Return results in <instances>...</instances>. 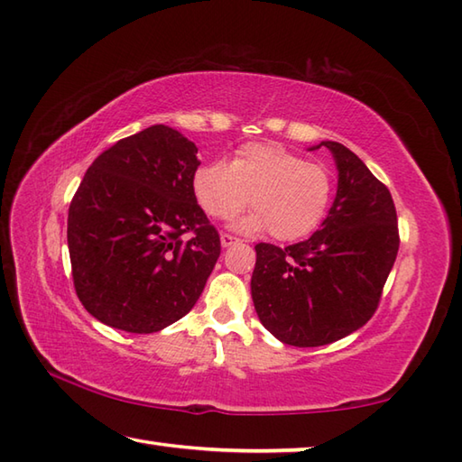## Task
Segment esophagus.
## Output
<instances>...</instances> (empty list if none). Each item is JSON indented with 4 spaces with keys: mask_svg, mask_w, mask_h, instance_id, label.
Listing matches in <instances>:
<instances>
[{
    "mask_svg": "<svg viewBox=\"0 0 462 462\" xmlns=\"http://www.w3.org/2000/svg\"><path fill=\"white\" fill-rule=\"evenodd\" d=\"M220 242H222V246H224V248H228V246H232V244H236V242H238V238H236V236H232V234H228V232H224L222 236H220Z\"/></svg>",
    "mask_w": 462,
    "mask_h": 462,
    "instance_id": "34e87169",
    "label": "esophagus"
}]
</instances>
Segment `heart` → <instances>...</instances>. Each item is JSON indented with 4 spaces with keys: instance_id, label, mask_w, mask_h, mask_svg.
Returning a JSON list of instances; mask_svg holds the SVG:
<instances>
[{
    "instance_id": "1",
    "label": "heart",
    "mask_w": 462,
    "mask_h": 462,
    "mask_svg": "<svg viewBox=\"0 0 462 462\" xmlns=\"http://www.w3.org/2000/svg\"><path fill=\"white\" fill-rule=\"evenodd\" d=\"M194 194L212 218H232L252 196L254 212L242 220V228H268L276 240H296L326 216L331 174L323 164L308 162L280 144L252 143L240 146L232 162L200 166Z\"/></svg>"
}]
</instances>
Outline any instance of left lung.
<instances>
[{
    "instance_id": "obj_1",
    "label": "left lung",
    "mask_w": 462,
    "mask_h": 462,
    "mask_svg": "<svg viewBox=\"0 0 462 462\" xmlns=\"http://www.w3.org/2000/svg\"><path fill=\"white\" fill-rule=\"evenodd\" d=\"M321 144L339 171L328 218L291 246L256 244L252 273V300L263 328L296 347L328 346L365 326L399 252L387 186L347 146Z\"/></svg>"
}]
</instances>
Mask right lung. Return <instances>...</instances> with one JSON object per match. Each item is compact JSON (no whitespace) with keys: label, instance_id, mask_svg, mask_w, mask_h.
Masks as SVG:
<instances>
[{"label":"right lung","instance_id":"1","mask_svg":"<svg viewBox=\"0 0 462 462\" xmlns=\"http://www.w3.org/2000/svg\"><path fill=\"white\" fill-rule=\"evenodd\" d=\"M194 143L152 125L103 151L67 218L77 298L93 318L154 333L189 313L220 256L194 194Z\"/></svg>","mask_w":462,"mask_h":462}]
</instances>
